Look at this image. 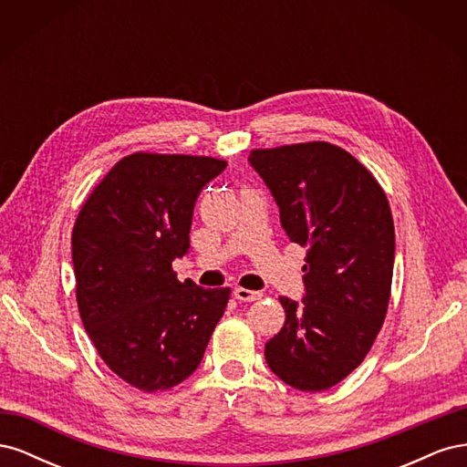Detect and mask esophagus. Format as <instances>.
I'll use <instances>...</instances> for the list:
<instances>
[{"label": "esophagus", "instance_id": "esophagus-1", "mask_svg": "<svg viewBox=\"0 0 467 467\" xmlns=\"http://www.w3.org/2000/svg\"><path fill=\"white\" fill-rule=\"evenodd\" d=\"M234 296L237 300L242 302H257L263 298L261 292H255V290H247V288H235L234 290Z\"/></svg>", "mask_w": 467, "mask_h": 467}]
</instances>
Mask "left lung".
Segmentation results:
<instances>
[{
	"label": "left lung",
	"instance_id": "obj_1",
	"mask_svg": "<svg viewBox=\"0 0 467 467\" xmlns=\"http://www.w3.org/2000/svg\"><path fill=\"white\" fill-rule=\"evenodd\" d=\"M292 244L307 247L304 304L282 298L285 325L265 345L282 381L323 391L358 368L384 325L395 234L388 196L355 155L329 142L251 150Z\"/></svg>",
	"mask_w": 467,
	"mask_h": 467
}]
</instances>
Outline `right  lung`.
Returning <instances> with one entry per match:
<instances>
[{
  "instance_id": "obj_1",
  "label": "right lung",
  "mask_w": 467,
  "mask_h": 467,
  "mask_svg": "<svg viewBox=\"0 0 467 467\" xmlns=\"http://www.w3.org/2000/svg\"><path fill=\"white\" fill-rule=\"evenodd\" d=\"M225 169L208 155L134 151L81 204L72 232L76 300L99 357L126 384L163 391L204 357L230 288L179 282L196 196Z\"/></svg>"
}]
</instances>
